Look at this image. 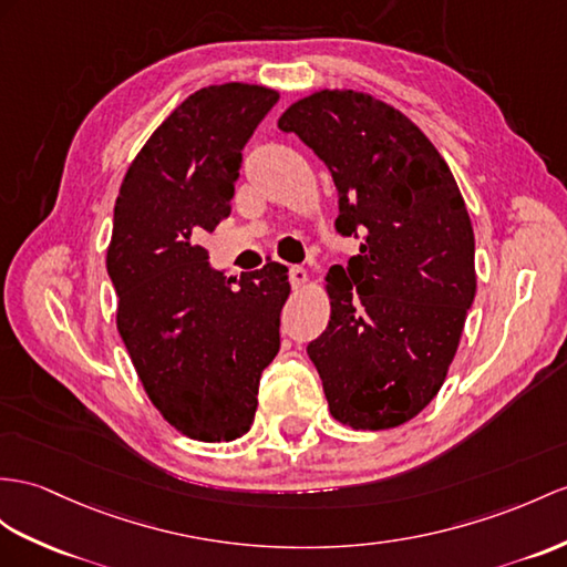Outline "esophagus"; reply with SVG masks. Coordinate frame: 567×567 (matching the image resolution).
Wrapping results in <instances>:
<instances>
[{
	"mask_svg": "<svg viewBox=\"0 0 567 567\" xmlns=\"http://www.w3.org/2000/svg\"><path fill=\"white\" fill-rule=\"evenodd\" d=\"M288 281H291V286H293V288L306 286V281H308V271L302 269V267H291V271H288Z\"/></svg>",
	"mask_w": 567,
	"mask_h": 567,
	"instance_id": "esophagus-1",
	"label": "esophagus"
}]
</instances>
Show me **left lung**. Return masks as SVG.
Returning a JSON list of instances; mask_svg holds the SVG:
<instances>
[{
    "instance_id": "obj_1",
    "label": "left lung",
    "mask_w": 567,
    "mask_h": 567,
    "mask_svg": "<svg viewBox=\"0 0 567 567\" xmlns=\"http://www.w3.org/2000/svg\"><path fill=\"white\" fill-rule=\"evenodd\" d=\"M279 130L324 161L337 230L361 238L347 269H329V324L308 343L331 416L355 431L402 425L443 388L476 296L457 179L402 110L361 91H315Z\"/></svg>"
}]
</instances>
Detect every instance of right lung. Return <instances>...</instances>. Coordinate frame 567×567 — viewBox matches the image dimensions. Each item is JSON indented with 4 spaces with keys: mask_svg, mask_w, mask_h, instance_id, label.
<instances>
[{
    "mask_svg": "<svg viewBox=\"0 0 567 567\" xmlns=\"http://www.w3.org/2000/svg\"><path fill=\"white\" fill-rule=\"evenodd\" d=\"M276 101L243 81L195 91L134 156L115 202L117 331L151 404L202 443L250 431L261 370L281 347L288 269L267 261L226 279L199 245L228 218L240 151Z\"/></svg>",
    "mask_w": 567,
    "mask_h": 567,
    "instance_id": "right-lung-1",
    "label": "right lung"
}]
</instances>
